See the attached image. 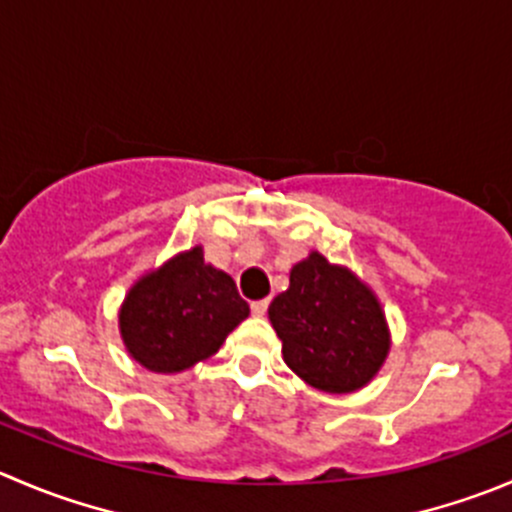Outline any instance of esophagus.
<instances>
[{
	"instance_id": "34e87169",
	"label": "esophagus",
	"mask_w": 512,
	"mask_h": 512,
	"mask_svg": "<svg viewBox=\"0 0 512 512\" xmlns=\"http://www.w3.org/2000/svg\"><path fill=\"white\" fill-rule=\"evenodd\" d=\"M267 305H270V300H257V302H252V305H250L252 315L262 317V315H265V312H267Z\"/></svg>"
}]
</instances>
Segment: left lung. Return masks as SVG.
<instances>
[{"mask_svg":"<svg viewBox=\"0 0 512 512\" xmlns=\"http://www.w3.org/2000/svg\"><path fill=\"white\" fill-rule=\"evenodd\" d=\"M267 315L287 367L322 393L365 388L390 352L388 317L375 292L317 250L292 265L290 287Z\"/></svg>","mask_w":512,"mask_h":512,"instance_id":"1","label":"left lung"}]
</instances>
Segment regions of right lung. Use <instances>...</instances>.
<instances>
[{"instance_id": "obj_1", "label": "right lung", "mask_w": 512, "mask_h": 512, "mask_svg": "<svg viewBox=\"0 0 512 512\" xmlns=\"http://www.w3.org/2000/svg\"><path fill=\"white\" fill-rule=\"evenodd\" d=\"M250 315L227 272L205 262L202 247L177 252L145 272L119 307V335L132 360L162 375L215 355Z\"/></svg>"}]
</instances>
